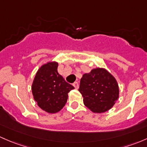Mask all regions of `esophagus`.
<instances>
[{
  "label": "esophagus",
  "instance_id": "34e87169",
  "mask_svg": "<svg viewBox=\"0 0 147 147\" xmlns=\"http://www.w3.org/2000/svg\"><path fill=\"white\" fill-rule=\"evenodd\" d=\"M72 85L75 86V89H78L79 88V84H78V82H74L73 84H72Z\"/></svg>",
  "mask_w": 147,
  "mask_h": 147
}]
</instances>
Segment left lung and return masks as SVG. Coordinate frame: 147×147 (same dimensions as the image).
I'll return each instance as SVG.
<instances>
[{
    "label": "left lung",
    "instance_id": "1",
    "mask_svg": "<svg viewBox=\"0 0 147 147\" xmlns=\"http://www.w3.org/2000/svg\"><path fill=\"white\" fill-rule=\"evenodd\" d=\"M79 92L84 104L94 113H101L110 110L119 97L115 78L104 68H95L83 75Z\"/></svg>",
    "mask_w": 147,
    "mask_h": 147
}]
</instances>
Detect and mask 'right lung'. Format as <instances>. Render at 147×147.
<instances>
[{"mask_svg": "<svg viewBox=\"0 0 147 147\" xmlns=\"http://www.w3.org/2000/svg\"><path fill=\"white\" fill-rule=\"evenodd\" d=\"M58 66V63L55 61L41 65L32 86L34 99L38 107L49 113L61 111L67 102V94L75 89L59 75Z\"/></svg>", "mask_w": 147, "mask_h": 147, "instance_id": "obj_1", "label": "right lung"}]
</instances>
